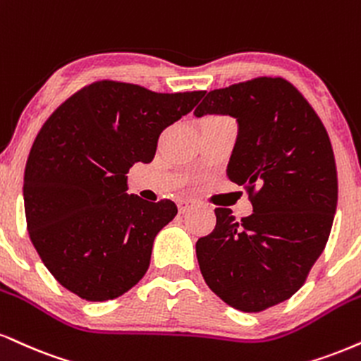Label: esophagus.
Masks as SVG:
<instances>
[{
    "label": "esophagus",
    "instance_id": "1",
    "mask_svg": "<svg viewBox=\"0 0 361 361\" xmlns=\"http://www.w3.org/2000/svg\"><path fill=\"white\" fill-rule=\"evenodd\" d=\"M192 208H195V203L188 202V200H181V202L178 203V210H180V214H186V212L192 210Z\"/></svg>",
    "mask_w": 361,
    "mask_h": 361
}]
</instances>
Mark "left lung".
Returning a JSON list of instances; mask_svg holds the SVG:
<instances>
[{"label": "left lung", "instance_id": "1", "mask_svg": "<svg viewBox=\"0 0 361 361\" xmlns=\"http://www.w3.org/2000/svg\"><path fill=\"white\" fill-rule=\"evenodd\" d=\"M205 114L237 119L227 176L249 192L254 212L235 220L215 208L214 232L197 242L200 271L228 306L259 312L298 293L326 245L338 202L331 141L282 77L210 90L195 109Z\"/></svg>", "mask_w": 361, "mask_h": 361}]
</instances>
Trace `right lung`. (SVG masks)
Masks as SVG:
<instances>
[{
	"instance_id": "right-lung-1",
	"label": "right lung",
	"mask_w": 361,
	"mask_h": 361,
	"mask_svg": "<svg viewBox=\"0 0 361 361\" xmlns=\"http://www.w3.org/2000/svg\"><path fill=\"white\" fill-rule=\"evenodd\" d=\"M203 95L99 80L43 124L25 168V215L33 247L65 289L109 301L146 274L154 237L178 208L128 195L126 175L153 161L159 134Z\"/></svg>"
}]
</instances>
